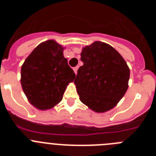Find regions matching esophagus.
Here are the masks:
<instances>
[{
    "label": "esophagus",
    "mask_w": 156,
    "mask_h": 156,
    "mask_svg": "<svg viewBox=\"0 0 156 156\" xmlns=\"http://www.w3.org/2000/svg\"><path fill=\"white\" fill-rule=\"evenodd\" d=\"M77 70H78V67H77V66L74 67V68H73V71H74V73H75V74L77 73Z\"/></svg>",
    "instance_id": "esophagus-1"
}]
</instances>
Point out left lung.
Instances as JSON below:
<instances>
[{
  "label": "left lung",
  "mask_w": 156,
  "mask_h": 156,
  "mask_svg": "<svg viewBox=\"0 0 156 156\" xmlns=\"http://www.w3.org/2000/svg\"><path fill=\"white\" fill-rule=\"evenodd\" d=\"M80 55L83 65L74 80L80 100L96 112L112 109L127 90L129 69L126 61L101 41L83 48Z\"/></svg>",
  "instance_id": "obj_1"
}]
</instances>
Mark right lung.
<instances>
[{"instance_id":"1","label":"right lung","mask_w":156,"mask_h":156,"mask_svg":"<svg viewBox=\"0 0 156 156\" xmlns=\"http://www.w3.org/2000/svg\"><path fill=\"white\" fill-rule=\"evenodd\" d=\"M63 50L55 41H44L22 66V87L30 104L38 109H49L58 104L66 87L75 79Z\"/></svg>"}]
</instances>
